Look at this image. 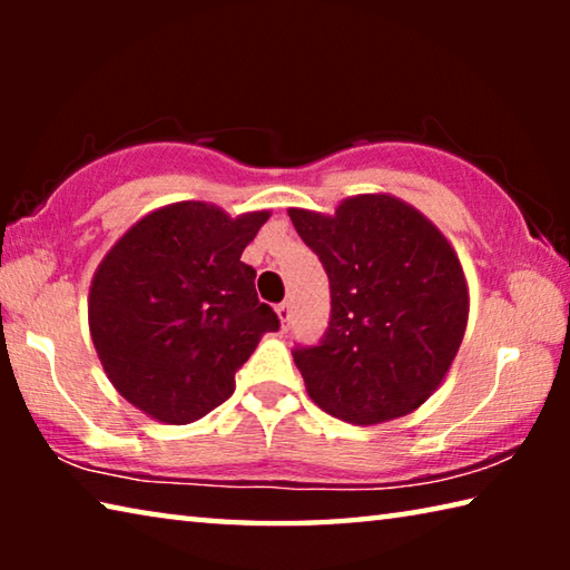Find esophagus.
<instances>
[{"label": "esophagus", "instance_id": "1", "mask_svg": "<svg viewBox=\"0 0 570 570\" xmlns=\"http://www.w3.org/2000/svg\"><path fill=\"white\" fill-rule=\"evenodd\" d=\"M276 314H278V320H282V324H284V330H286V324H288V320H292V304L288 302H282L276 306Z\"/></svg>", "mask_w": 570, "mask_h": 570}]
</instances>
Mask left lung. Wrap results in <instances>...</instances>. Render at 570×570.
Here are the masks:
<instances>
[{"label": "left lung", "mask_w": 570, "mask_h": 570, "mask_svg": "<svg viewBox=\"0 0 570 570\" xmlns=\"http://www.w3.org/2000/svg\"><path fill=\"white\" fill-rule=\"evenodd\" d=\"M330 276L332 320L294 362L308 397L350 424L404 417L445 380L465 336L470 294L445 234L390 193L344 198L332 216L288 208Z\"/></svg>", "instance_id": "1"}]
</instances>
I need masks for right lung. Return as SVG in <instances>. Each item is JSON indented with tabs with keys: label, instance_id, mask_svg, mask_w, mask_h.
Masks as SVG:
<instances>
[{
	"label": "right lung",
	"instance_id": "right-lung-1",
	"mask_svg": "<svg viewBox=\"0 0 570 570\" xmlns=\"http://www.w3.org/2000/svg\"><path fill=\"white\" fill-rule=\"evenodd\" d=\"M268 210L230 218L206 200L150 210L95 268L88 322L112 387L166 424H188L226 402L236 370L278 330L240 262Z\"/></svg>",
	"mask_w": 570,
	"mask_h": 570
}]
</instances>
